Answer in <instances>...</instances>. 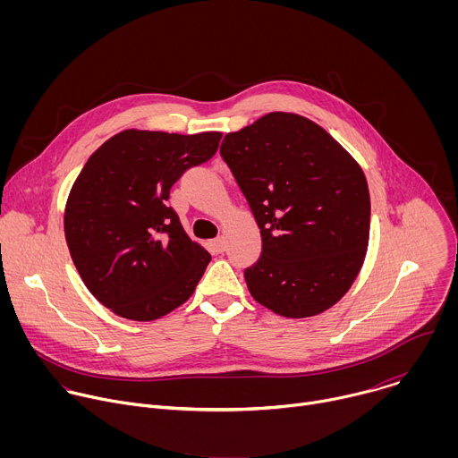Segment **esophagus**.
<instances>
[{
	"mask_svg": "<svg viewBox=\"0 0 458 458\" xmlns=\"http://www.w3.org/2000/svg\"><path fill=\"white\" fill-rule=\"evenodd\" d=\"M210 248H212L216 253H223V251H225V248H226V241H225V237H217V239H214V241L210 242Z\"/></svg>",
	"mask_w": 458,
	"mask_h": 458,
	"instance_id": "esophagus-1",
	"label": "esophagus"
}]
</instances>
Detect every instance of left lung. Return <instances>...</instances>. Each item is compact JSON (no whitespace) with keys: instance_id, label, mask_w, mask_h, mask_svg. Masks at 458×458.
<instances>
[{"instance_id":"left-lung-1","label":"left lung","mask_w":458,"mask_h":458,"mask_svg":"<svg viewBox=\"0 0 458 458\" xmlns=\"http://www.w3.org/2000/svg\"><path fill=\"white\" fill-rule=\"evenodd\" d=\"M221 157L263 239L244 270L251 297L292 318L332 308L359 276L369 191L357 161L317 123L270 112L226 134Z\"/></svg>"}]
</instances>
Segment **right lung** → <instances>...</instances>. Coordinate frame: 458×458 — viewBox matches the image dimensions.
I'll list each match as a JSON object with an SVG mask.
<instances>
[{"label": "right lung", "mask_w": 458, "mask_h": 458, "mask_svg": "<svg viewBox=\"0 0 458 458\" xmlns=\"http://www.w3.org/2000/svg\"><path fill=\"white\" fill-rule=\"evenodd\" d=\"M221 132L124 130L78 175L64 210V237L90 293L115 315L156 320L193 293L210 253L168 207L170 188L217 152Z\"/></svg>", "instance_id": "right-lung-1"}]
</instances>
